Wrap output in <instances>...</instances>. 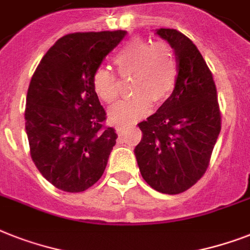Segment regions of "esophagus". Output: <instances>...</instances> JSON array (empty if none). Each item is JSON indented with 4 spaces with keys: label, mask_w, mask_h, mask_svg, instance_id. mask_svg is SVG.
I'll return each instance as SVG.
<instances>
[{
    "label": "esophagus",
    "mask_w": 250,
    "mask_h": 250,
    "mask_svg": "<svg viewBox=\"0 0 250 250\" xmlns=\"http://www.w3.org/2000/svg\"><path fill=\"white\" fill-rule=\"evenodd\" d=\"M127 129H128L127 125H117V133H118L119 136H123V133H125Z\"/></svg>",
    "instance_id": "esophagus-1"
}]
</instances>
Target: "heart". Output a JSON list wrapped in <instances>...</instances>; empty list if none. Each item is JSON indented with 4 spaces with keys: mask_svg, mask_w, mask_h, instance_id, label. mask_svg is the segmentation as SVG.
I'll return each mask as SVG.
<instances>
[{
    "mask_svg": "<svg viewBox=\"0 0 250 250\" xmlns=\"http://www.w3.org/2000/svg\"><path fill=\"white\" fill-rule=\"evenodd\" d=\"M114 64L122 76H129L131 91L135 95L119 101L109 109V117L119 125H128L149 114L154 101L160 104L171 96L177 81V62L167 43H154L136 38L119 50ZM92 86L105 103H113L119 96L114 73L100 66L92 76Z\"/></svg>",
    "mask_w": 250,
    "mask_h": 250,
    "instance_id": "1",
    "label": "heart"
}]
</instances>
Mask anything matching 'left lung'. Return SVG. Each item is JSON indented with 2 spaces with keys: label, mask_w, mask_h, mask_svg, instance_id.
<instances>
[{
  "label": "left lung",
  "mask_w": 250,
  "mask_h": 250,
  "mask_svg": "<svg viewBox=\"0 0 250 250\" xmlns=\"http://www.w3.org/2000/svg\"><path fill=\"white\" fill-rule=\"evenodd\" d=\"M177 56L173 92L146 121L135 155L141 176L162 194L186 191L206 173L221 131L212 73L202 54L176 29L155 30Z\"/></svg>",
  "instance_id": "8db88e82"
}]
</instances>
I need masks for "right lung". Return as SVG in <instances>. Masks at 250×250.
<instances>
[{"instance_id":"right-lung-1","label":"right lung","mask_w":250,"mask_h":250,"mask_svg":"<svg viewBox=\"0 0 250 250\" xmlns=\"http://www.w3.org/2000/svg\"><path fill=\"white\" fill-rule=\"evenodd\" d=\"M125 30L66 34L41 60L26 93L25 131L30 157L55 188L81 192L105 171L117 133L92 76Z\"/></svg>"}]
</instances>
